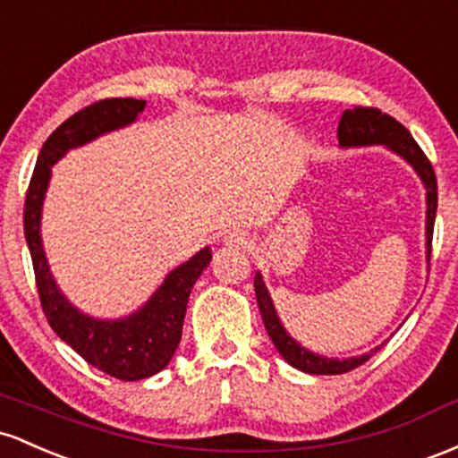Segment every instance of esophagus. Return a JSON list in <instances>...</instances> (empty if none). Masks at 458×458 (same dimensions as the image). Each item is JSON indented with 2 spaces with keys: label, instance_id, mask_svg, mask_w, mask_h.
Listing matches in <instances>:
<instances>
[{
  "label": "esophagus",
  "instance_id": "1",
  "mask_svg": "<svg viewBox=\"0 0 458 458\" xmlns=\"http://www.w3.org/2000/svg\"><path fill=\"white\" fill-rule=\"evenodd\" d=\"M227 244H233V246H244V244H246L244 233H238V231H233V233H229V235H227Z\"/></svg>",
  "mask_w": 458,
  "mask_h": 458
}]
</instances>
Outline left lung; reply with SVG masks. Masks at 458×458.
I'll return each instance as SVG.
<instances>
[{"label": "left lung", "mask_w": 458, "mask_h": 458, "mask_svg": "<svg viewBox=\"0 0 458 458\" xmlns=\"http://www.w3.org/2000/svg\"><path fill=\"white\" fill-rule=\"evenodd\" d=\"M337 138H340L342 147H366V145H385L392 151L403 156L411 166L418 171L426 186V246H428V261H430V250H433V229H435V214H437V177L433 171V164H430L426 153L420 148L418 142L413 140L407 127L403 123L395 121L394 116L385 114L378 107H363L354 106L352 110H346L340 118V125H337ZM255 294H257V305H259L261 318H264V327L268 331L272 344L276 346V351L284 354V359L290 366H294L302 372L310 374H344L351 372V369L363 366L378 348L369 351L361 357H351V359H328L320 357V354H313L302 348L301 344L292 340L285 333L284 325L279 322L275 305H272L268 290H266L261 275H255Z\"/></svg>", "instance_id": "left-lung-1"}]
</instances>
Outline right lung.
<instances>
[{
  "mask_svg": "<svg viewBox=\"0 0 458 458\" xmlns=\"http://www.w3.org/2000/svg\"><path fill=\"white\" fill-rule=\"evenodd\" d=\"M145 106L147 101L131 97L101 99L75 112L63 125L55 127L40 148L23 208L25 240L32 255L40 307L49 327L84 361L121 381H140L168 366L182 340L190 292L209 266L212 253L209 249H203L186 264L174 268L151 301L133 316L125 320H95L69 305L51 276L40 242V208L51 177V166L69 148L86 145L106 131L130 125L145 110Z\"/></svg>",
  "mask_w": 458,
  "mask_h": 458,
  "instance_id": "add662e5",
  "label": "right lung"
}]
</instances>
